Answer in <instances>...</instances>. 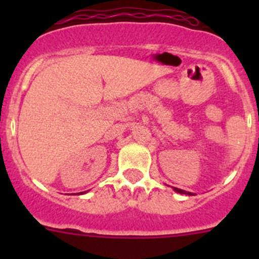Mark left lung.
Returning <instances> with one entry per match:
<instances>
[{
	"mask_svg": "<svg viewBox=\"0 0 259 259\" xmlns=\"http://www.w3.org/2000/svg\"><path fill=\"white\" fill-rule=\"evenodd\" d=\"M174 190H176V192L180 193V194H189V195H192V193H189V192H185V190H182V189H179V188H174Z\"/></svg>",
	"mask_w": 259,
	"mask_h": 259,
	"instance_id": "8db88e82",
	"label": "left lung"
}]
</instances>
